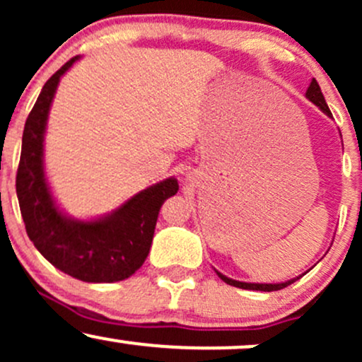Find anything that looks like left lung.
Returning a JSON list of instances; mask_svg holds the SVG:
<instances>
[{
    "label": "left lung",
    "mask_w": 362,
    "mask_h": 362,
    "mask_svg": "<svg viewBox=\"0 0 362 362\" xmlns=\"http://www.w3.org/2000/svg\"><path fill=\"white\" fill-rule=\"evenodd\" d=\"M306 98H308L310 102H313L315 105L320 107V110L325 112L328 117H332V112L328 109L325 98H323V93L322 90H320V85L317 83V80H311L308 90H306ZM218 272V271H216ZM218 276L221 277V279L226 282V284L230 286H235V288H242V289H252V291H267V293H271V291H279L282 288H288L289 284H293L294 281H298L300 277H294V279L291 281H286V282H279V284H259V282H240V281H235V279H230V277L223 276L221 272H218Z\"/></svg>",
    "instance_id": "8db88e82"
}]
</instances>
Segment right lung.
I'll return each instance as SVG.
<instances>
[{
    "label": "right lung",
    "instance_id": "1",
    "mask_svg": "<svg viewBox=\"0 0 362 362\" xmlns=\"http://www.w3.org/2000/svg\"><path fill=\"white\" fill-rule=\"evenodd\" d=\"M73 57L49 78L25 122L16 195L28 238L56 269L85 282H117L146 260L160 207L177 194V178L141 190L110 214L91 221L66 216L54 201L44 173V134L61 76Z\"/></svg>",
    "mask_w": 362,
    "mask_h": 362
}]
</instances>
